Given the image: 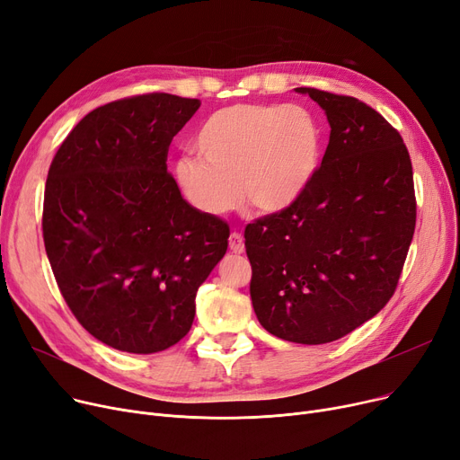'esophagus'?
<instances>
[{
	"instance_id": "obj_1",
	"label": "esophagus",
	"mask_w": 460,
	"mask_h": 460,
	"mask_svg": "<svg viewBox=\"0 0 460 460\" xmlns=\"http://www.w3.org/2000/svg\"><path fill=\"white\" fill-rule=\"evenodd\" d=\"M228 245H230V251L234 254H242L245 252V242H243V235L242 234H232L230 239H228Z\"/></svg>"
}]
</instances>
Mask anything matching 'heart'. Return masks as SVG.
I'll return each instance as SVG.
<instances>
[{
	"mask_svg": "<svg viewBox=\"0 0 460 460\" xmlns=\"http://www.w3.org/2000/svg\"><path fill=\"white\" fill-rule=\"evenodd\" d=\"M322 144V125L307 106H226L194 135L199 157L173 163V181L181 199L208 217H225L243 200L260 213H282L313 185Z\"/></svg>",
	"mask_w": 460,
	"mask_h": 460,
	"instance_id": "b5f03b06",
	"label": "heart"
}]
</instances>
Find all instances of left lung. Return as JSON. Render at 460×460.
Wrapping results in <instances>:
<instances>
[{
  "mask_svg": "<svg viewBox=\"0 0 460 460\" xmlns=\"http://www.w3.org/2000/svg\"><path fill=\"white\" fill-rule=\"evenodd\" d=\"M294 92L322 108L330 144L301 200L247 226L251 299L271 335L325 344L395 292L415 230L413 173L401 135L375 108L314 87Z\"/></svg>",
  "mask_w": 460,
  "mask_h": 460,
  "instance_id": "obj_1",
  "label": "left lung"
}]
</instances>
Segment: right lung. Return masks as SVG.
Instances as JSON below:
<instances>
[{
	"label": "right lung",
	"mask_w": 460,
	"mask_h": 460,
	"mask_svg": "<svg viewBox=\"0 0 460 460\" xmlns=\"http://www.w3.org/2000/svg\"><path fill=\"white\" fill-rule=\"evenodd\" d=\"M199 99L149 93L95 108L50 164L42 237L61 296L97 341L155 354L190 330L228 225L194 211L166 172Z\"/></svg>",
	"instance_id": "add662e5"
}]
</instances>
